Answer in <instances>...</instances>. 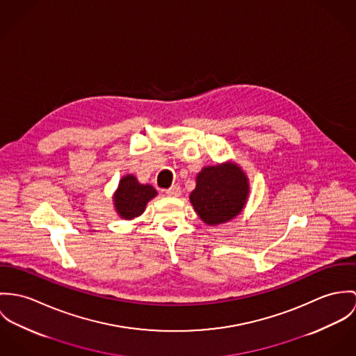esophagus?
I'll return each instance as SVG.
<instances>
[{
  "label": "esophagus",
  "mask_w": 356,
  "mask_h": 356,
  "mask_svg": "<svg viewBox=\"0 0 356 356\" xmlns=\"http://www.w3.org/2000/svg\"><path fill=\"white\" fill-rule=\"evenodd\" d=\"M180 194H181V190L179 186H172L170 188L166 190L168 197H180Z\"/></svg>",
  "instance_id": "1"
}]
</instances>
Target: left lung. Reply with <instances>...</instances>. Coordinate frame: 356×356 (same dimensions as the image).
Instances as JSON below:
<instances>
[{
  "label": "left lung",
  "instance_id": "left-lung-1",
  "mask_svg": "<svg viewBox=\"0 0 356 356\" xmlns=\"http://www.w3.org/2000/svg\"><path fill=\"white\" fill-rule=\"evenodd\" d=\"M250 194L245 172L234 161L203 166L190 202L199 218L210 227L229 222L238 216Z\"/></svg>",
  "mask_w": 356,
  "mask_h": 356
}]
</instances>
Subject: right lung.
I'll return each mask as SVG.
<instances>
[{
  "mask_svg": "<svg viewBox=\"0 0 356 356\" xmlns=\"http://www.w3.org/2000/svg\"><path fill=\"white\" fill-rule=\"evenodd\" d=\"M157 197V191L150 184H142L134 175L121 177L113 194V206L120 218L134 220L143 214L146 204Z\"/></svg>",
  "mask_w": 356,
  "mask_h": 356,
  "instance_id": "add662e5",
  "label": "right lung"
}]
</instances>
